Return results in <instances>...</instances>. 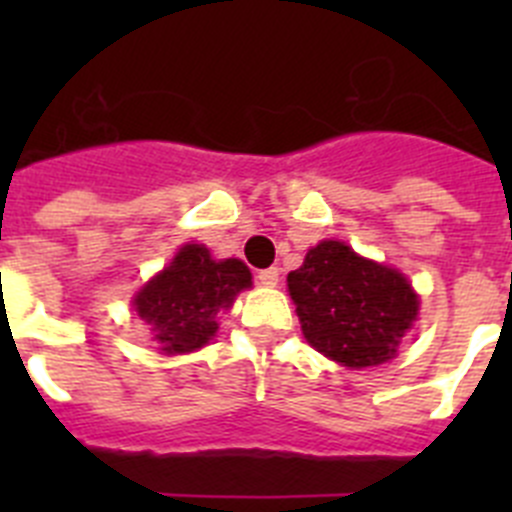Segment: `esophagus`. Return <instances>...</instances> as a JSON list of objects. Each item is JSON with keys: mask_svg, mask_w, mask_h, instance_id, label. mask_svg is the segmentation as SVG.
I'll return each instance as SVG.
<instances>
[{"mask_svg": "<svg viewBox=\"0 0 512 512\" xmlns=\"http://www.w3.org/2000/svg\"><path fill=\"white\" fill-rule=\"evenodd\" d=\"M256 279H259V284H264V287H277L279 269H274V266H271V269H261Z\"/></svg>", "mask_w": 512, "mask_h": 512, "instance_id": "obj_1", "label": "esophagus"}]
</instances>
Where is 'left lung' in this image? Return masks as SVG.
<instances>
[{
	"instance_id": "8db88e82",
	"label": "left lung",
	"mask_w": 512,
	"mask_h": 512,
	"mask_svg": "<svg viewBox=\"0 0 512 512\" xmlns=\"http://www.w3.org/2000/svg\"><path fill=\"white\" fill-rule=\"evenodd\" d=\"M287 287L307 343L348 369L395 359L418 320L420 300L408 277L341 241L312 246L300 269L289 271Z\"/></svg>"
}]
</instances>
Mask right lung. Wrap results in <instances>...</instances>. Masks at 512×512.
I'll return each instance as SVG.
<instances>
[{"label":"right lung","instance_id":"right-lung-1","mask_svg":"<svg viewBox=\"0 0 512 512\" xmlns=\"http://www.w3.org/2000/svg\"><path fill=\"white\" fill-rule=\"evenodd\" d=\"M248 287L251 271L241 259L217 261L202 243H187L133 297V307L151 325L161 354H192L215 338L217 315Z\"/></svg>","mask_w":512,"mask_h":512}]
</instances>
